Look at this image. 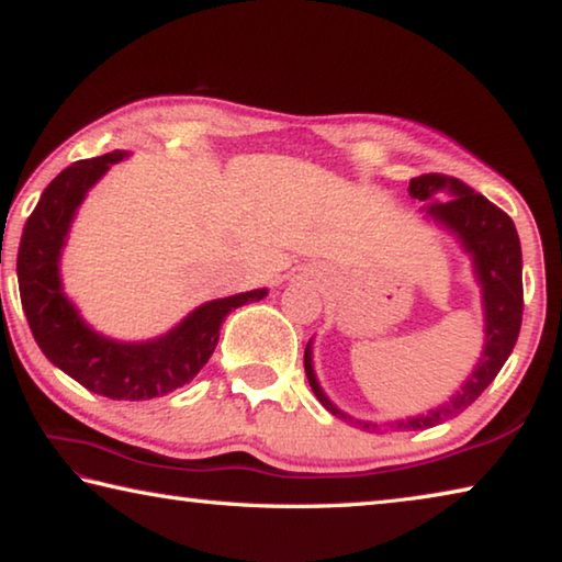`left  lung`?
I'll return each instance as SVG.
<instances>
[{
    "label": "left lung",
    "instance_id": "left-lung-1",
    "mask_svg": "<svg viewBox=\"0 0 562 562\" xmlns=\"http://www.w3.org/2000/svg\"><path fill=\"white\" fill-rule=\"evenodd\" d=\"M408 195L416 198V201L429 203L426 205V215L459 237L463 250L473 258V270L483 294V317H486V329L483 331H486V341H483L479 364H475L471 376L465 379L463 386L449 402L426 414L386 424V431L431 429V426L469 408L483 394V389L496 379L501 367L506 364L513 347H516L522 319V255L516 225H513L510 217L498 205H493L486 195L475 193L471 186H465L463 180L441 173L412 178ZM310 345L304 349V374H307L312 392L319 398V404L335 416L361 426V429L379 431L376 424L355 422V418L339 412L329 402L317 382L315 369H312Z\"/></svg>",
    "mask_w": 562,
    "mask_h": 562
}]
</instances>
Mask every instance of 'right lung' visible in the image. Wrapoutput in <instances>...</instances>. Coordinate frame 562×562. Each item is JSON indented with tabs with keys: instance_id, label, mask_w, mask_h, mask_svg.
<instances>
[{
	"instance_id": "1",
	"label": "right lung",
	"mask_w": 562,
	"mask_h": 562,
	"mask_svg": "<svg viewBox=\"0 0 562 562\" xmlns=\"http://www.w3.org/2000/svg\"><path fill=\"white\" fill-rule=\"evenodd\" d=\"M126 156V150H113L79 160L44 188L19 243L16 278L32 335L54 367L93 394L144 402L188 384L215 351L223 319L247 302H260L268 290L205 302L168 335L150 341H116L93 331L64 294L61 247L89 188Z\"/></svg>"
}]
</instances>
